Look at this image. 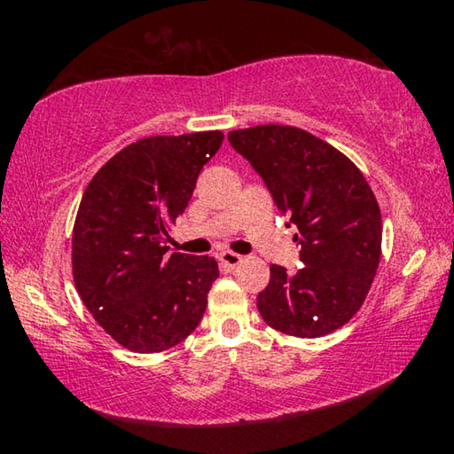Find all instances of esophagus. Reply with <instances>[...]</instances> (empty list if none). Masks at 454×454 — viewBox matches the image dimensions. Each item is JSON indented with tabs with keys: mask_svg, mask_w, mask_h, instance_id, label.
I'll use <instances>...</instances> for the list:
<instances>
[{
	"mask_svg": "<svg viewBox=\"0 0 454 454\" xmlns=\"http://www.w3.org/2000/svg\"><path fill=\"white\" fill-rule=\"evenodd\" d=\"M218 260H220V264H222V266H226V268H236L238 264L242 262V256H240V254H236V252H230V250H226V252H222V254L218 256Z\"/></svg>",
	"mask_w": 454,
	"mask_h": 454,
	"instance_id": "34e87169",
	"label": "esophagus"
}]
</instances>
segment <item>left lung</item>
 I'll return each mask as SVG.
<instances>
[{"label":"left lung","instance_id":"1","mask_svg":"<svg viewBox=\"0 0 454 454\" xmlns=\"http://www.w3.org/2000/svg\"><path fill=\"white\" fill-rule=\"evenodd\" d=\"M262 176L274 204L298 228L304 268L270 266L256 306L268 326L318 338L355 317L380 262L382 220L363 172L334 145L294 126L266 124L228 134Z\"/></svg>","mask_w":454,"mask_h":454}]
</instances>
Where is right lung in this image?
I'll return each instance as SVG.
<instances>
[{"label": "right lung", "instance_id": "add662e5", "mask_svg": "<svg viewBox=\"0 0 454 454\" xmlns=\"http://www.w3.org/2000/svg\"><path fill=\"white\" fill-rule=\"evenodd\" d=\"M222 140L220 129L144 137L107 160L83 192L74 282L98 325L128 350L172 348L204 317L218 262L170 252L166 240Z\"/></svg>", "mask_w": 454, "mask_h": 454}]
</instances>
